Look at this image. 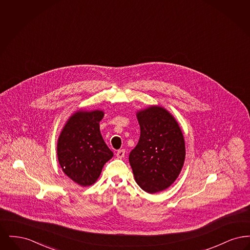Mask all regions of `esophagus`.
I'll return each mask as SVG.
<instances>
[{
  "label": "esophagus",
  "mask_w": 250,
  "mask_h": 250,
  "mask_svg": "<svg viewBox=\"0 0 250 250\" xmlns=\"http://www.w3.org/2000/svg\"><path fill=\"white\" fill-rule=\"evenodd\" d=\"M125 151L124 149H122V150L117 151V153H116V156H117L118 158H123V157H125Z\"/></svg>",
  "instance_id": "1"
}]
</instances>
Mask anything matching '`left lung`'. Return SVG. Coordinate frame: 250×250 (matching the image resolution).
<instances>
[{"mask_svg":"<svg viewBox=\"0 0 250 250\" xmlns=\"http://www.w3.org/2000/svg\"><path fill=\"white\" fill-rule=\"evenodd\" d=\"M141 127L139 143L129 154L135 181L154 194L170 187L182 170L186 145L177 121L160 106L137 112Z\"/></svg>","mask_w":250,"mask_h":250,"instance_id":"left-lung-1","label":"left lung"}]
</instances>
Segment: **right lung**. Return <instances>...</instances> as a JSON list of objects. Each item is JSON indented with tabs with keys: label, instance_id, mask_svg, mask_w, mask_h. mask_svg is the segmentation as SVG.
<instances>
[{
	"label": "right lung",
	"instance_id": "obj_1",
	"mask_svg": "<svg viewBox=\"0 0 250 250\" xmlns=\"http://www.w3.org/2000/svg\"><path fill=\"white\" fill-rule=\"evenodd\" d=\"M102 110H78L67 120L60 134L57 155L62 171L78 185L95 184L102 168L113 156L104 142L99 122Z\"/></svg>",
	"mask_w": 250,
	"mask_h": 250
}]
</instances>
